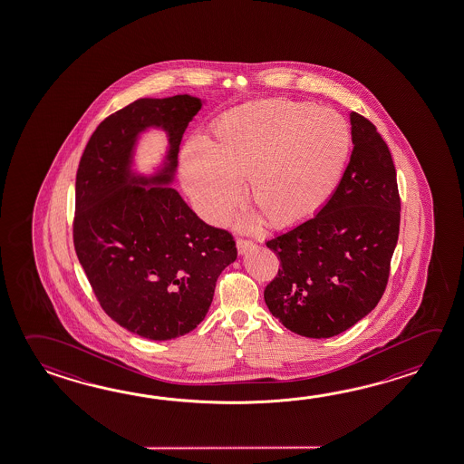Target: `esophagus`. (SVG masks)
<instances>
[{"mask_svg":"<svg viewBox=\"0 0 464 464\" xmlns=\"http://www.w3.org/2000/svg\"><path fill=\"white\" fill-rule=\"evenodd\" d=\"M254 243L251 241V239H245V237H239V239H237V253L243 254L249 249V247H253Z\"/></svg>","mask_w":464,"mask_h":464,"instance_id":"1","label":"esophagus"}]
</instances>
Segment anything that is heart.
<instances>
[{"label":"heart","instance_id":"obj_1","mask_svg":"<svg viewBox=\"0 0 464 464\" xmlns=\"http://www.w3.org/2000/svg\"><path fill=\"white\" fill-rule=\"evenodd\" d=\"M351 130L342 114L284 98L221 114L208 144L192 140L182 156L184 184L201 217L221 223L245 180L251 221L298 225L322 210L342 182Z\"/></svg>","mask_w":464,"mask_h":464}]
</instances>
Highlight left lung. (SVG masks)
Here are the masks:
<instances>
[{
  "instance_id": "8db88e82",
  "label": "left lung",
  "mask_w": 464,
  "mask_h": 464,
  "mask_svg": "<svg viewBox=\"0 0 464 464\" xmlns=\"http://www.w3.org/2000/svg\"><path fill=\"white\" fill-rule=\"evenodd\" d=\"M350 164L314 218L272 237L280 269L264 290L272 315L306 338H332L384 295L401 227L391 150L376 126L353 111Z\"/></svg>"
}]
</instances>
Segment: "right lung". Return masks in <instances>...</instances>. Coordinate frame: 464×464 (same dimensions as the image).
Returning <instances> with one entry per match:
<instances>
[{"label":"right lung","instance_id":"obj_1","mask_svg":"<svg viewBox=\"0 0 464 464\" xmlns=\"http://www.w3.org/2000/svg\"><path fill=\"white\" fill-rule=\"evenodd\" d=\"M201 102L190 95L140 98L98 124L80 159L73 246L106 315L148 340L195 330L207 315L221 271L235 263L231 233L198 218L167 185L179 146ZM149 125L169 132V164L152 179H134L129 159Z\"/></svg>","mask_w":464,"mask_h":464}]
</instances>
